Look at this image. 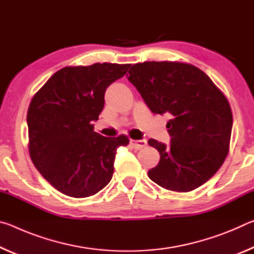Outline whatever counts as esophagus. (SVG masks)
Instances as JSON below:
<instances>
[{"label":"esophagus","mask_w":254,"mask_h":254,"mask_svg":"<svg viewBox=\"0 0 254 254\" xmlns=\"http://www.w3.org/2000/svg\"><path fill=\"white\" fill-rule=\"evenodd\" d=\"M132 147L139 150V149H142L143 147H145V144H147V141H145L144 139H141V140H131L130 141Z\"/></svg>","instance_id":"34e87169"}]
</instances>
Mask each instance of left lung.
<instances>
[{"mask_svg":"<svg viewBox=\"0 0 254 254\" xmlns=\"http://www.w3.org/2000/svg\"><path fill=\"white\" fill-rule=\"evenodd\" d=\"M127 79L154 114L168 115L170 143L149 139L160 161L149 178L173 191H190L221 168L229 152L231 106L212 79L189 64L145 62L128 70Z\"/></svg>","mask_w":254,"mask_h":254,"instance_id":"left-lung-1","label":"left lung"}]
</instances>
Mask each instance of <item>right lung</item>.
<instances>
[{"instance_id":"1","label":"right lung","mask_w":254,"mask_h":254,"mask_svg":"<svg viewBox=\"0 0 254 254\" xmlns=\"http://www.w3.org/2000/svg\"><path fill=\"white\" fill-rule=\"evenodd\" d=\"M131 65L65 67L50 77L30 103L27 123L33 165L67 196L84 198L102 190L114 173L117 149L128 137H106L93 122L104 107L109 86Z\"/></svg>"}]
</instances>
